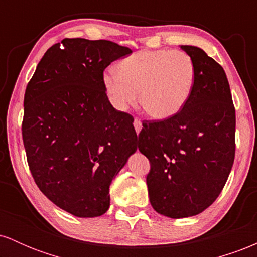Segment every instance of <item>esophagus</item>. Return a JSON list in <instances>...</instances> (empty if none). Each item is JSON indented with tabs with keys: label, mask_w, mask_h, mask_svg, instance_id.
<instances>
[{
	"label": "esophagus",
	"mask_w": 257,
	"mask_h": 257,
	"mask_svg": "<svg viewBox=\"0 0 257 257\" xmlns=\"http://www.w3.org/2000/svg\"><path fill=\"white\" fill-rule=\"evenodd\" d=\"M134 128H135V132H137L138 134L141 132V129H143V124H141V122L138 118L134 119Z\"/></svg>",
	"instance_id": "esophagus-1"
}]
</instances>
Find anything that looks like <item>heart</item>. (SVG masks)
I'll return each instance as SVG.
<instances>
[{
  "mask_svg": "<svg viewBox=\"0 0 257 257\" xmlns=\"http://www.w3.org/2000/svg\"><path fill=\"white\" fill-rule=\"evenodd\" d=\"M114 71H106L102 83L117 110L137 101L150 118L166 120L187 104L196 81V65L187 53L145 49L123 59Z\"/></svg>",
  "mask_w": 257,
  "mask_h": 257,
  "instance_id": "1",
  "label": "heart"
}]
</instances>
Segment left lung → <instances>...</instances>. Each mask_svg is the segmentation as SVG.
I'll use <instances>...</instances> for the list:
<instances>
[{
  "mask_svg": "<svg viewBox=\"0 0 257 257\" xmlns=\"http://www.w3.org/2000/svg\"><path fill=\"white\" fill-rule=\"evenodd\" d=\"M197 75L187 104L166 120H144L139 151L149 158L152 208L172 219L204 211L216 200L235 153V110L222 66L194 46H180Z\"/></svg>",
  "mask_w": 257,
  "mask_h": 257,
  "instance_id": "1",
  "label": "left lung"
}]
</instances>
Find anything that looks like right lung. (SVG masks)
Here are the masks:
<instances>
[{
	"instance_id": "1",
	"label": "right lung",
	"mask_w": 257,
	"mask_h": 257,
	"mask_svg": "<svg viewBox=\"0 0 257 257\" xmlns=\"http://www.w3.org/2000/svg\"><path fill=\"white\" fill-rule=\"evenodd\" d=\"M132 53L106 40L65 38L38 63L24 96L29 168L44 196L77 217L110 208V185L138 149L134 118L111 105L102 83Z\"/></svg>"
}]
</instances>
